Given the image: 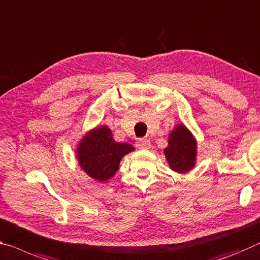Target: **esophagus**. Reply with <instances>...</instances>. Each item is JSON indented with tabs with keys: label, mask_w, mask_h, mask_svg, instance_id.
I'll return each instance as SVG.
<instances>
[{
	"label": "esophagus",
	"mask_w": 260,
	"mask_h": 260,
	"mask_svg": "<svg viewBox=\"0 0 260 260\" xmlns=\"http://www.w3.org/2000/svg\"><path fill=\"white\" fill-rule=\"evenodd\" d=\"M137 148L139 149H149L150 141L148 139H140L137 142Z\"/></svg>",
	"instance_id": "1"
}]
</instances>
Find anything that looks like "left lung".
Here are the masks:
<instances>
[{
	"label": "left lung",
	"mask_w": 260,
	"mask_h": 260,
	"mask_svg": "<svg viewBox=\"0 0 260 260\" xmlns=\"http://www.w3.org/2000/svg\"><path fill=\"white\" fill-rule=\"evenodd\" d=\"M197 140L184 123L176 125L168 138L163 150L169 167L178 174H186L197 164Z\"/></svg>",
	"instance_id": "8db88e82"
}]
</instances>
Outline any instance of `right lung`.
Wrapping results in <instances>:
<instances>
[{
  "mask_svg": "<svg viewBox=\"0 0 260 260\" xmlns=\"http://www.w3.org/2000/svg\"><path fill=\"white\" fill-rule=\"evenodd\" d=\"M135 148L125 142H117L106 125L86 132L76 146L78 166L90 178L105 183L117 174L122 157Z\"/></svg>",
  "mask_w": 260,
  "mask_h": 260,
  "instance_id": "add662e5",
  "label": "right lung"
}]
</instances>
